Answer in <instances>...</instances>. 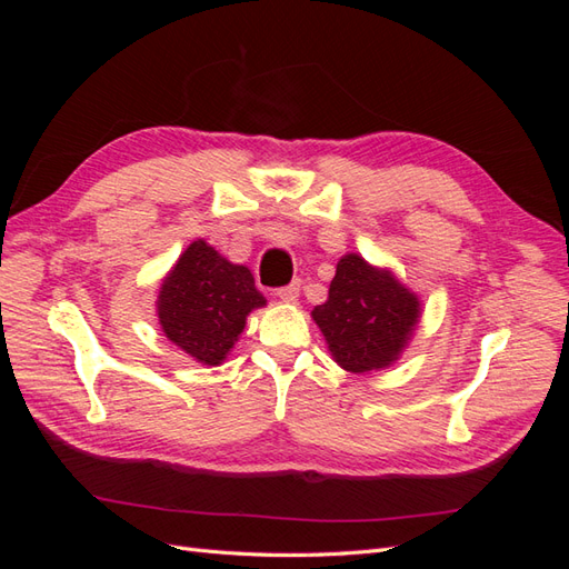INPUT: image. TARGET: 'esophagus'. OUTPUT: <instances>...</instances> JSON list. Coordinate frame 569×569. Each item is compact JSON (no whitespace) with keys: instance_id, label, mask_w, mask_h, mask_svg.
<instances>
[{"instance_id":"34e87169","label":"esophagus","mask_w":569,"mask_h":569,"mask_svg":"<svg viewBox=\"0 0 569 569\" xmlns=\"http://www.w3.org/2000/svg\"><path fill=\"white\" fill-rule=\"evenodd\" d=\"M299 289H301L299 282H291V284H287V287H280V289H278V297H280L282 301H297V299H299Z\"/></svg>"}]
</instances>
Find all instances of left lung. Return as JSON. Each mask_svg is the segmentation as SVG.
Wrapping results in <instances>:
<instances>
[{"label":"left lung","mask_w":569,"mask_h":569,"mask_svg":"<svg viewBox=\"0 0 569 569\" xmlns=\"http://www.w3.org/2000/svg\"><path fill=\"white\" fill-rule=\"evenodd\" d=\"M420 318L416 295L393 280L389 270H377L358 253H347L327 291V301L313 308V320L337 363L349 372L387 368Z\"/></svg>","instance_id":"left-lung-1"}]
</instances>
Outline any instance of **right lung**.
Here are the masks:
<instances>
[{
    "instance_id": "1",
    "label": "right lung",
    "mask_w": 569,
    "mask_h": 569,
    "mask_svg": "<svg viewBox=\"0 0 569 569\" xmlns=\"http://www.w3.org/2000/svg\"><path fill=\"white\" fill-rule=\"evenodd\" d=\"M159 322L166 337L199 363L218 366L228 356L247 316L266 306L244 266L226 261L203 239L178 258L159 291Z\"/></svg>"
}]
</instances>
